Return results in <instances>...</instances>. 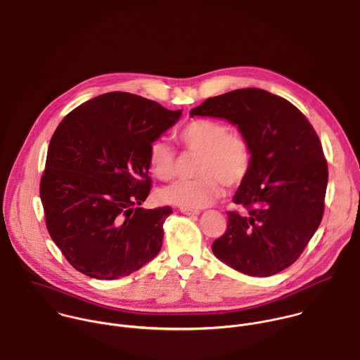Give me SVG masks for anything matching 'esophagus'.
<instances>
[{"instance_id": "1", "label": "esophagus", "mask_w": 360, "mask_h": 360, "mask_svg": "<svg viewBox=\"0 0 360 360\" xmlns=\"http://www.w3.org/2000/svg\"><path fill=\"white\" fill-rule=\"evenodd\" d=\"M180 211H181V214H184V215H198V214H200L198 210H191V208H186V207H181Z\"/></svg>"}]
</instances>
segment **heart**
Instances as JSON below:
<instances>
[{"label": "heart", "instance_id": "b5f03b06", "mask_svg": "<svg viewBox=\"0 0 360 360\" xmlns=\"http://www.w3.org/2000/svg\"><path fill=\"white\" fill-rule=\"evenodd\" d=\"M179 143L188 152L200 153L194 180L177 181L160 191L163 202L200 210L212 205L224 194V186L238 187L248 177L253 150L249 139L217 120H193L177 134ZM150 172L162 181H170L177 170L176 149L165 139L149 146Z\"/></svg>", "mask_w": 360, "mask_h": 360}]
</instances>
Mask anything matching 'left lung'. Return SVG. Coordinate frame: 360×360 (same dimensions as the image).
I'll list each match as a JSON object with an SVG mask.
<instances>
[{
  "label": "left lung",
  "instance_id": "8db88e82",
  "mask_svg": "<svg viewBox=\"0 0 360 360\" xmlns=\"http://www.w3.org/2000/svg\"><path fill=\"white\" fill-rule=\"evenodd\" d=\"M190 114L229 121L253 150L250 172L233 195L248 214L228 211V228L214 240V255L249 276L287 269L323 215L328 165L312 125L290 101L260 89L207 98Z\"/></svg>",
  "mask_w": 360,
  "mask_h": 360
}]
</instances>
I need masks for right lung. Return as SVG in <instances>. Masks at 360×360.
<instances>
[{"label": "right lung", "mask_w": 360, "mask_h": 360, "mask_svg": "<svg viewBox=\"0 0 360 360\" xmlns=\"http://www.w3.org/2000/svg\"><path fill=\"white\" fill-rule=\"evenodd\" d=\"M180 115L114 91L83 103L56 128L39 191L49 235L80 273L114 280L159 253L173 211L136 205L152 187L149 146Z\"/></svg>", "instance_id": "obj_1"}]
</instances>
